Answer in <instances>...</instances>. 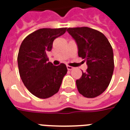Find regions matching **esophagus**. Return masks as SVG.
<instances>
[{"label": "esophagus", "instance_id": "1", "mask_svg": "<svg viewBox=\"0 0 130 130\" xmlns=\"http://www.w3.org/2000/svg\"><path fill=\"white\" fill-rule=\"evenodd\" d=\"M67 69H68L69 71H71V70H73V67H72V66L67 65Z\"/></svg>", "mask_w": 130, "mask_h": 130}]
</instances>
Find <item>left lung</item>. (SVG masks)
Segmentation results:
<instances>
[{
  "instance_id": "left-lung-1",
  "label": "left lung",
  "mask_w": 130,
  "mask_h": 130,
  "mask_svg": "<svg viewBox=\"0 0 130 130\" xmlns=\"http://www.w3.org/2000/svg\"><path fill=\"white\" fill-rule=\"evenodd\" d=\"M68 32L78 47V56L87 61V71L76 80L80 94L93 98L102 94L107 88L114 68L113 49L109 41L96 30L88 27H69Z\"/></svg>"
}]
</instances>
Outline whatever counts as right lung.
I'll return each mask as SVG.
<instances>
[{"label": "right lung", "instance_id": "obj_1", "mask_svg": "<svg viewBox=\"0 0 130 130\" xmlns=\"http://www.w3.org/2000/svg\"><path fill=\"white\" fill-rule=\"evenodd\" d=\"M66 29H39L27 35L21 44L17 57L20 77L36 97L45 99L59 91L67 68L63 63L54 66L48 61L47 53L52 50L54 40Z\"/></svg>", "mask_w": 130, "mask_h": 130}]
</instances>
